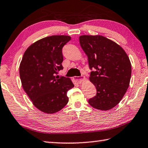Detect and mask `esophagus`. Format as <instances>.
<instances>
[{"label": "esophagus", "instance_id": "obj_1", "mask_svg": "<svg viewBox=\"0 0 148 148\" xmlns=\"http://www.w3.org/2000/svg\"><path fill=\"white\" fill-rule=\"evenodd\" d=\"M74 79H75V81H76V82H77V83H82V82H83V79L82 77H79V76H78V77H74Z\"/></svg>", "mask_w": 148, "mask_h": 148}]
</instances>
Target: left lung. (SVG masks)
I'll return each instance as SVG.
<instances>
[{"label":"left lung","mask_w":148,"mask_h":148,"mask_svg":"<svg viewBox=\"0 0 148 148\" xmlns=\"http://www.w3.org/2000/svg\"><path fill=\"white\" fill-rule=\"evenodd\" d=\"M80 45L88 57L90 81L97 90L88 100L93 108L106 111L114 108L127 91L132 75L129 57L119 45L101 35L79 36Z\"/></svg>","instance_id":"left-lung-1"}]
</instances>
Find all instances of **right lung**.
<instances>
[{
    "instance_id": "right-lung-1",
    "label": "right lung",
    "mask_w": 148,
    "mask_h": 148,
    "mask_svg": "<svg viewBox=\"0 0 148 148\" xmlns=\"http://www.w3.org/2000/svg\"><path fill=\"white\" fill-rule=\"evenodd\" d=\"M71 38L53 35L38 40L29 47L20 64L22 87L39 110L54 114L69 102L67 92L74 85L69 77L56 76L63 69L62 48Z\"/></svg>"
}]
</instances>
